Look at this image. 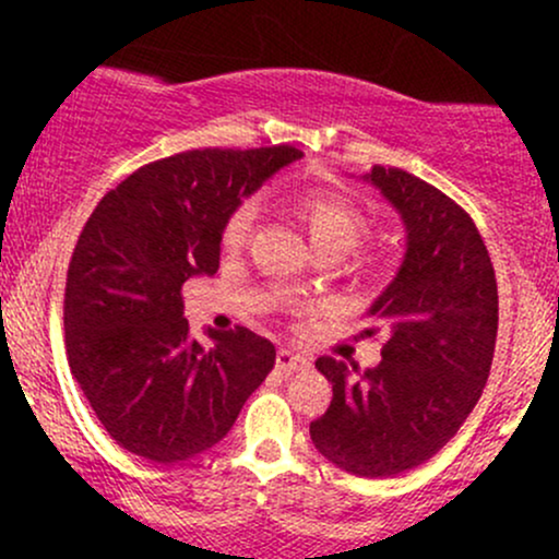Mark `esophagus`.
<instances>
[{"label": "esophagus", "mask_w": 559, "mask_h": 559, "mask_svg": "<svg viewBox=\"0 0 559 559\" xmlns=\"http://www.w3.org/2000/svg\"><path fill=\"white\" fill-rule=\"evenodd\" d=\"M307 365H310L307 357H301L292 349H278V355H275V368L284 370V373H297V370H305Z\"/></svg>", "instance_id": "esophagus-1"}]
</instances>
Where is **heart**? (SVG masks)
Listing matches in <instances>:
<instances>
[{
	"instance_id": "heart-1",
	"label": "heart",
	"mask_w": 559,
	"mask_h": 559,
	"mask_svg": "<svg viewBox=\"0 0 559 559\" xmlns=\"http://www.w3.org/2000/svg\"><path fill=\"white\" fill-rule=\"evenodd\" d=\"M294 215L305 226L307 236L316 252H338L349 254L365 239L370 230V221L365 210L349 197L338 194L329 189H307L294 194L292 199ZM258 207L252 202H243L228 217L226 228H223V243L228 249L241 247L247 236L252 234Z\"/></svg>"
}]
</instances>
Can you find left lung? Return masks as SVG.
Segmentation results:
<instances>
[{"label": "left lung", "mask_w": 559, "mask_h": 559, "mask_svg": "<svg viewBox=\"0 0 559 559\" xmlns=\"http://www.w3.org/2000/svg\"><path fill=\"white\" fill-rule=\"evenodd\" d=\"M362 181L389 199L407 230L394 281L370 305L383 360L320 357L333 383L323 418L310 423L325 460L362 478H394L431 460L473 413L497 344V278L471 215L413 173L373 165Z\"/></svg>", "instance_id": "left-lung-1"}]
</instances>
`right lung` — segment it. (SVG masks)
<instances>
[{
    "mask_svg": "<svg viewBox=\"0 0 559 559\" xmlns=\"http://www.w3.org/2000/svg\"><path fill=\"white\" fill-rule=\"evenodd\" d=\"M288 144L191 150L144 165L102 197L83 226L66 286L70 373L107 433L152 463L215 447L275 365L249 329L189 336L181 286L213 275L228 217L273 173Z\"/></svg>",
    "mask_w": 559,
    "mask_h": 559,
    "instance_id": "add662e5",
    "label": "right lung"
}]
</instances>
